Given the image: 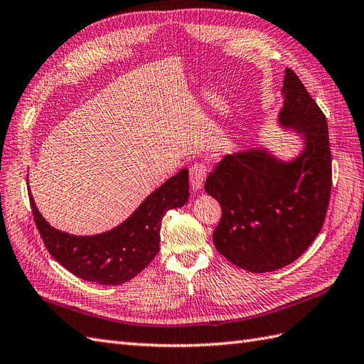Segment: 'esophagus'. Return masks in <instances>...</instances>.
Returning <instances> with one entry per match:
<instances>
[{"label":"esophagus","instance_id":"34e87169","mask_svg":"<svg viewBox=\"0 0 364 364\" xmlns=\"http://www.w3.org/2000/svg\"><path fill=\"white\" fill-rule=\"evenodd\" d=\"M191 186L192 189L200 191L205 184L206 175H208V166L205 163H196L191 167Z\"/></svg>","mask_w":364,"mask_h":364}]
</instances>
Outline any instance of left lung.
Listing matches in <instances>:
<instances>
[{
  "label": "left lung",
  "mask_w": 364,
  "mask_h": 364,
  "mask_svg": "<svg viewBox=\"0 0 364 364\" xmlns=\"http://www.w3.org/2000/svg\"><path fill=\"white\" fill-rule=\"evenodd\" d=\"M282 97L277 124L299 134V154L282 159L267 147L234 151L220 159L205 184L222 206L215 248L251 273H269L296 260L323 228L331 197L326 116L290 68Z\"/></svg>",
  "instance_id": "obj_1"
}]
</instances>
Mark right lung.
<instances>
[{"instance_id": "obj_1", "label": "right lung", "mask_w": 364, "mask_h": 364, "mask_svg": "<svg viewBox=\"0 0 364 364\" xmlns=\"http://www.w3.org/2000/svg\"><path fill=\"white\" fill-rule=\"evenodd\" d=\"M33 220L45 247L68 272L88 282L119 285L146 268L159 251V231L168 209L189 200V171L171 176L116 228L95 235H74L50 226L29 192Z\"/></svg>"}]
</instances>
